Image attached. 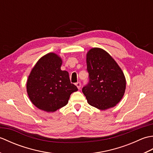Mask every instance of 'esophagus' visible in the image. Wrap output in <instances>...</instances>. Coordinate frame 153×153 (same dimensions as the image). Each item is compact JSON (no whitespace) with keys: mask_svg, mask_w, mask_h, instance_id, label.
<instances>
[{"mask_svg":"<svg viewBox=\"0 0 153 153\" xmlns=\"http://www.w3.org/2000/svg\"><path fill=\"white\" fill-rule=\"evenodd\" d=\"M76 85L77 87V89H80V87H81V83L80 82H77L76 83Z\"/></svg>","mask_w":153,"mask_h":153,"instance_id":"34e87169","label":"esophagus"}]
</instances>
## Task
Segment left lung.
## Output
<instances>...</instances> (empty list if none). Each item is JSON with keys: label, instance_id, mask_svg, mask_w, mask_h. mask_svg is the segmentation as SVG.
Wrapping results in <instances>:
<instances>
[{"label": "left lung", "instance_id": "left-lung-1", "mask_svg": "<svg viewBox=\"0 0 153 153\" xmlns=\"http://www.w3.org/2000/svg\"><path fill=\"white\" fill-rule=\"evenodd\" d=\"M89 82L82 89L87 102L99 110L115 106L124 95L126 80L122 69L105 50L92 48L86 54Z\"/></svg>", "mask_w": 153, "mask_h": 153}]
</instances>
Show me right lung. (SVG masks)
<instances>
[{
  "instance_id": "add662e5",
  "label": "right lung",
  "mask_w": 153,
  "mask_h": 153,
  "mask_svg": "<svg viewBox=\"0 0 153 153\" xmlns=\"http://www.w3.org/2000/svg\"><path fill=\"white\" fill-rule=\"evenodd\" d=\"M62 64L60 56L49 53L37 62L28 76L29 98L45 112H53L66 106L71 94L77 91V87L71 83L68 71L60 69Z\"/></svg>"
}]
</instances>
